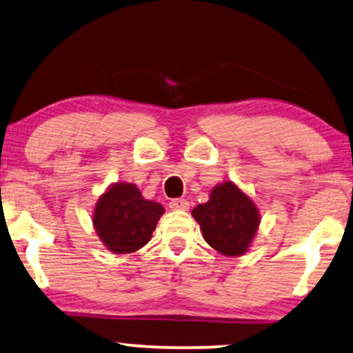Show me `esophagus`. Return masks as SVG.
Masks as SVG:
<instances>
[{
  "mask_svg": "<svg viewBox=\"0 0 353 353\" xmlns=\"http://www.w3.org/2000/svg\"><path fill=\"white\" fill-rule=\"evenodd\" d=\"M171 210H189V202L185 199H174L169 202Z\"/></svg>",
  "mask_w": 353,
  "mask_h": 353,
  "instance_id": "esophagus-1",
  "label": "esophagus"
}]
</instances>
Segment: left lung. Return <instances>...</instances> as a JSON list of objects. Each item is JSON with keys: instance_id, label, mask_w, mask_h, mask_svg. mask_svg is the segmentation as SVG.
<instances>
[{"instance_id": "left-lung-1", "label": "left lung", "mask_w": 353, "mask_h": 353, "mask_svg": "<svg viewBox=\"0 0 353 353\" xmlns=\"http://www.w3.org/2000/svg\"><path fill=\"white\" fill-rule=\"evenodd\" d=\"M208 197V202L192 210L203 239L226 257L246 254L261 223L257 205L231 181L216 184Z\"/></svg>"}]
</instances>
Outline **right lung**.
Returning <instances> with one entry per match:
<instances>
[{
  "mask_svg": "<svg viewBox=\"0 0 353 353\" xmlns=\"http://www.w3.org/2000/svg\"><path fill=\"white\" fill-rule=\"evenodd\" d=\"M163 213V205L146 200L135 184L114 182L97 199L92 226L110 252L132 254L148 244Z\"/></svg>",
  "mask_w": 353,
  "mask_h": 353,
  "instance_id": "add662e5",
  "label": "right lung"
}]
</instances>
